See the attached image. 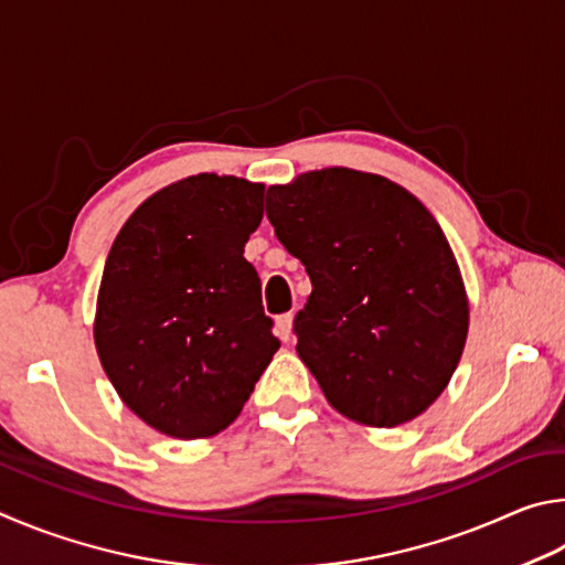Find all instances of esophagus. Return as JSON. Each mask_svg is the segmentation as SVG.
<instances>
[{"label": "esophagus", "mask_w": 565, "mask_h": 565, "mask_svg": "<svg viewBox=\"0 0 565 565\" xmlns=\"http://www.w3.org/2000/svg\"><path fill=\"white\" fill-rule=\"evenodd\" d=\"M275 334L282 342H290V338H292V318H290V315H280V318L275 320Z\"/></svg>", "instance_id": "34e87169"}]
</instances>
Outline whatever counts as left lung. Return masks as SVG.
Returning <instances> with one entry per match:
<instances>
[{
	"mask_svg": "<svg viewBox=\"0 0 565 565\" xmlns=\"http://www.w3.org/2000/svg\"><path fill=\"white\" fill-rule=\"evenodd\" d=\"M265 211L310 275L295 350L332 409L377 429L417 419L469 334L467 288L434 215L390 178L342 166L270 185Z\"/></svg>",
	"mask_w": 565,
	"mask_h": 565,
	"instance_id": "1",
	"label": "left lung"
}]
</instances>
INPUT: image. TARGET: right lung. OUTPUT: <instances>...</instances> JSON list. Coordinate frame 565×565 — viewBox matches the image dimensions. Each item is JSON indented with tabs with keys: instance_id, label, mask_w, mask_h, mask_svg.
I'll return each mask as SVG.
<instances>
[{
	"instance_id": "add662e5",
	"label": "right lung",
	"mask_w": 565,
	"mask_h": 565,
	"mask_svg": "<svg viewBox=\"0 0 565 565\" xmlns=\"http://www.w3.org/2000/svg\"><path fill=\"white\" fill-rule=\"evenodd\" d=\"M263 193L237 175H188L148 195L108 250L98 360L126 407L166 437L231 427L280 350L243 257Z\"/></svg>"
}]
</instances>
